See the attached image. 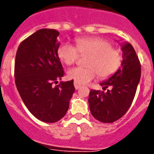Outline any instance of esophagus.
<instances>
[{"label":"esophagus","mask_w":154,"mask_h":154,"mask_svg":"<svg viewBox=\"0 0 154 154\" xmlns=\"http://www.w3.org/2000/svg\"><path fill=\"white\" fill-rule=\"evenodd\" d=\"M74 87H75V89H80V88H81V85L78 84L77 82H74Z\"/></svg>","instance_id":"34e87169"}]
</instances>
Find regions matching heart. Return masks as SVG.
Segmentation results:
<instances>
[{"label":"heart","mask_w":154,"mask_h":154,"mask_svg":"<svg viewBox=\"0 0 154 154\" xmlns=\"http://www.w3.org/2000/svg\"><path fill=\"white\" fill-rule=\"evenodd\" d=\"M79 54L89 55L86 61L87 68L70 69L67 76L80 85L90 82L97 74L101 78L111 77L122 65V53L102 38H77L75 40V47L69 43H62L57 49L58 58L67 65L74 64Z\"/></svg>","instance_id":"b5f03b06"}]
</instances>
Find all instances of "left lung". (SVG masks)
Returning a JSON list of instances; mask_svg holds the SVG:
<instances>
[{"mask_svg":"<svg viewBox=\"0 0 154 154\" xmlns=\"http://www.w3.org/2000/svg\"><path fill=\"white\" fill-rule=\"evenodd\" d=\"M123 60L122 67L114 74L101 82L107 92L92 89L89 92V109L94 118L103 123H112L128 111L136 94L141 78V64L129 42L122 45Z\"/></svg>","mask_w":154,"mask_h":154,"instance_id":"1","label":"left lung"}]
</instances>
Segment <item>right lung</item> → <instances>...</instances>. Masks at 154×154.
<instances>
[{
  "instance_id": "right-lung-1",
  "label": "right lung",
  "mask_w": 154,
  "mask_h": 154,
  "mask_svg": "<svg viewBox=\"0 0 154 154\" xmlns=\"http://www.w3.org/2000/svg\"><path fill=\"white\" fill-rule=\"evenodd\" d=\"M59 32L42 29L24 40L16 54L14 76L25 106L42 122L53 123L67 112L75 91L73 80L57 83L64 75L57 57Z\"/></svg>"
}]
</instances>
